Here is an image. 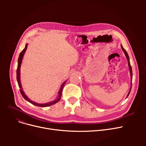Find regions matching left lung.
<instances>
[{
    "mask_svg": "<svg viewBox=\"0 0 146 146\" xmlns=\"http://www.w3.org/2000/svg\"><path fill=\"white\" fill-rule=\"evenodd\" d=\"M121 48H122V51H124V54H125V56H126V57H127V60H128V67H129V72H130V75H131V79H133L132 68H131V64H130V63H129V56H128V54H127V51H125V50L123 48V47H122V45H121ZM131 86H132V82H131V88H130V89H129V92H128V95H127V98L128 96V95H129V93H130V92H131Z\"/></svg>",
    "mask_w": 146,
    "mask_h": 146,
    "instance_id": "left-lung-1",
    "label": "left lung"
}]
</instances>
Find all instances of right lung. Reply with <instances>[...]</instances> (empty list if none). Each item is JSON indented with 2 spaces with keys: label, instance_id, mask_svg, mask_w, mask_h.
<instances>
[{
  "label": "right lung",
  "instance_id": "right-lung-1",
  "mask_svg": "<svg viewBox=\"0 0 146 146\" xmlns=\"http://www.w3.org/2000/svg\"><path fill=\"white\" fill-rule=\"evenodd\" d=\"M27 46H28V44H26L25 45V48L19 54V58H18V67H17V82H18V85H19V87L20 88V92H21V94L22 95V96H23V98H24L25 100H27V101H28L29 102H30L31 104H32L34 105H36L37 106H41V107H47V106H49L50 105H52L53 104H55L56 103L58 102L60 100V99L61 98V94H62V91H63V89L64 88V86L65 85V83L66 82V81H65L62 85H61V86L60 88V89L58 92V97L56 99V100L53 101L51 102H48V103H46V104H38V103H36L34 101H32L31 100H30V99L26 96V95L25 94L24 92L22 90V85H21V80H20V68H21V63H22V59H23V57H24V54L27 49Z\"/></svg>",
  "mask_w": 146,
  "mask_h": 146
}]
</instances>
